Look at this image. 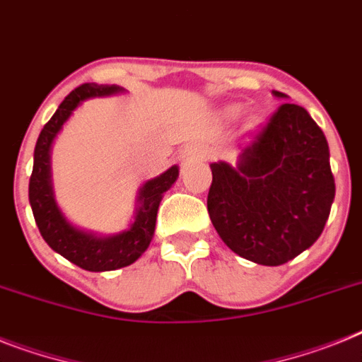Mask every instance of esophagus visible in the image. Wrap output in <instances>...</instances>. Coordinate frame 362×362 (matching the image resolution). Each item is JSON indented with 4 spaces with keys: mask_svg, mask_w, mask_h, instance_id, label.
<instances>
[{
    "mask_svg": "<svg viewBox=\"0 0 362 362\" xmlns=\"http://www.w3.org/2000/svg\"><path fill=\"white\" fill-rule=\"evenodd\" d=\"M206 160V151L200 147H187L184 151V162H204Z\"/></svg>",
    "mask_w": 362,
    "mask_h": 362,
    "instance_id": "esophagus-1",
    "label": "esophagus"
}]
</instances>
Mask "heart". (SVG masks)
Here are the masks:
<instances>
[{"label": "heart", "instance_id": "b5f03b06", "mask_svg": "<svg viewBox=\"0 0 362 362\" xmlns=\"http://www.w3.org/2000/svg\"><path fill=\"white\" fill-rule=\"evenodd\" d=\"M224 114H226L228 117H235V115L239 114V106H228L226 110H224Z\"/></svg>", "mask_w": 362, "mask_h": 362}]
</instances>
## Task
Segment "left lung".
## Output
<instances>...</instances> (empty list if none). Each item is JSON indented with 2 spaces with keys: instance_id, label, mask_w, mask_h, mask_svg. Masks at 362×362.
Returning a JSON list of instances; mask_svg holds the SVG:
<instances>
[{
  "instance_id": "obj_1",
  "label": "left lung",
  "mask_w": 362,
  "mask_h": 362,
  "mask_svg": "<svg viewBox=\"0 0 362 362\" xmlns=\"http://www.w3.org/2000/svg\"><path fill=\"white\" fill-rule=\"evenodd\" d=\"M287 99L281 92H272ZM208 214L228 248L278 267L320 238L335 199L329 147L309 112L284 103L235 165L209 163Z\"/></svg>"
}]
</instances>
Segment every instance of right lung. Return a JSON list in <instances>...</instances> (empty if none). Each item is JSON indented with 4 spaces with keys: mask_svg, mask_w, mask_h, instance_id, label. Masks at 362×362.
Segmentation results:
<instances>
[{
    "mask_svg": "<svg viewBox=\"0 0 362 362\" xmlns=\"http://www.w3.org/2000/svg\"><path fill=\"white\" fill-rule=\"evenodd\" d=\"M117 93H124V90L115 84L110 86V84L88 83L75 88L60 103L53 117L45 123L38 136L33 175L29 180V202L42 238L57 254L90 272L123 269L141 257L154 238L158 206L162 202L163 193L171 189L178 178V165H171L160 176L145 182L136 197L134 218L123 232L99 235L75 226L66 218L54 199L53 178H51V147L54 138L59 136L73 112L84 101L95 97L117 95Z\"/></svg>",
    "mask_w": 362,
    "mask_h": 362,
    "instance_id": "right-lung-1",
    "label": "right lung"
}]
</instances>
